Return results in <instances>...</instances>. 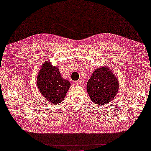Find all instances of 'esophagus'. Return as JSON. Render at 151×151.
<instances>
[{
    "label": "esophagus",
    "instance_id": "obj_1",
    "mask_svg": "<svg viewBox=\"0 0 151 151\" xmlns=\"http://www.w3.org/2000/svg\"><path fill=\"white\" fill-rule=\"evenodd\" d=\"M75 85H81V80L76 81H75Z\"/></svg>",
    "mask_w": 151,
    "mask_h": 151
}]
</instances>
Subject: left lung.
Returning a JSON list of instances; mask_svg holds the SVG:
<instances>
[{"label": "left lung", "mask_w": 151, "mask_h": 151, "mask_svg": "<svg viewBox=\"0 0 151 151\" xmlns=\"http://www.w3.org/2000/svg\"><path fill=\"white\" fill-rule=\"evenodd\" d=\"M91 100L97 105L113 101L119 91V81L108 66H101L93 72L87 84Z\"/></svg>", "instance_id": "8db88e82"}]
</instances>
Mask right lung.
Wrapping results in <instances>:
<instances>
[{
  "label": "right lung",
  "instance_id": "add662e5",
  "mask_svg": "<svg viewBox=\"0 0 151 151\" xmlns=\"http://www.w3.org/2000/svg\"><path fill=\"white\" fill-rule=\"evenodd\" d=\"M37 87L45 100L52 105L63 101L70 87V83L62 77L57 66L46 61L40 68L37 77Z\"/></svg>",
  "mask_w": 151,
  "mask_h": 151
}]
</instances>
